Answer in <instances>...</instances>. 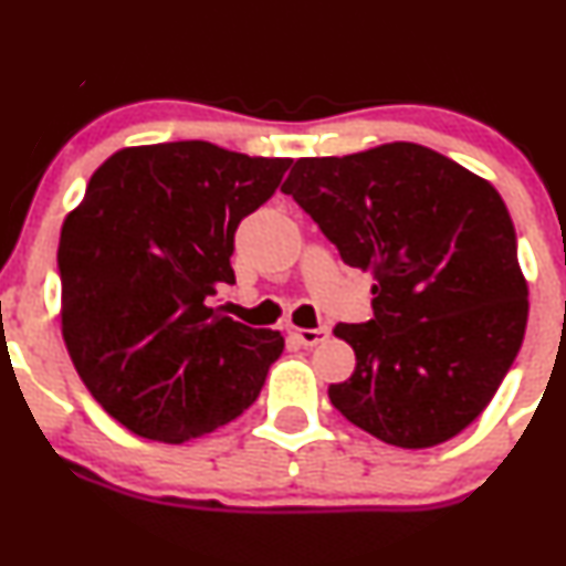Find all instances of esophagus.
<instances>
[{"mask_svg": "<svg viewBox=\"0 0 566 566\" xmlns=\"http://www.w3.org/2000/svg\"><path fill=\"white\" fill-rule=\"evenodd\" d=\"M287 335L295 339V343H301L303 348H316L318 343L329 339L332 329L329 326H316V329H297V326H287Z\"/></svg>", "mask_w": 566, "mask_h": 566, "instance_id": "obj_1", "label": "esophagus"}]
</instances>
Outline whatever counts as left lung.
I'll list each match as a JSON object with an SVG mask.
<instances>
[{
	"label": "left lung",
	"instance_id": "8db88e82",
	"mask_svg": "<svg viewBox=\"0 0 566 566\" xmlns=\"http://www.w3.org/2000/svg\"><path fill=\"white\" fill-rule=\"evenodd\" d=\"M282 192L343 263L374 276V316L335 326L356 350V371L329 385L332 406L398 448H432L472 424L527 326V282L501 195L413 142L301 158Z\"/></svg>",
	"mask_w": 566,
	"mask_h": 566
}]
</instances>
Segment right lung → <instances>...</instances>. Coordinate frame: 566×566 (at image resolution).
<instances>
[{
	"label": "right lung",
	"mask_w": 566,
	"mask_h": 566,
	"mask_svg": "<svg viewBox=\"0 0 566 566\" xmlns=\"http://www.w3.org/2000/svg\"><path fill=\"white\" fill-rule=\"evenodd\" d=\"M290 163L210 142L126 147L65 218L67 353L94 400L139 438H200L261 395L284 337L223 316L208 297L234 284V231Z\"/></svg>",
	"instance_id": "1"
}]
</instances>
